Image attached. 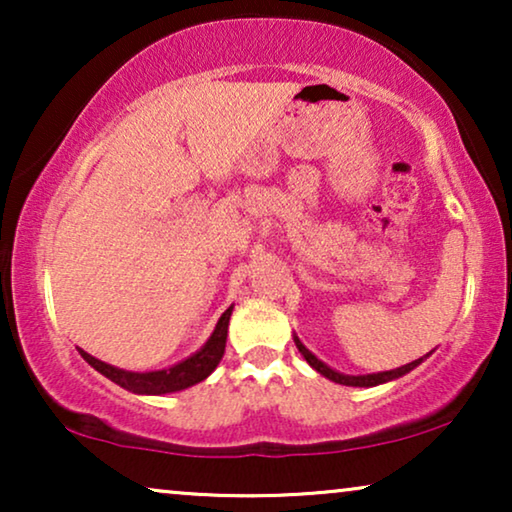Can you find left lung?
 <instances>
[{
  "mask_svg": "<svg viewBox=\"0 0 512 512\" xmlns=\"http://www.w3.org/2000/svg\"><path fill=\"white\" fill-rule=\"evenodd\" d=\"M293 342H296L298 352L305 356V361L310 363V366L317 370V373H321L326 377V380H331L335 384H345V387H377V384H384V382H391V380H398V377H403L405 373H410V370H415L419 363H422L426 356H422V359L412 361V363H405V366L401 368H394V370H382V373H370V375H345V373H338V370H333L331 366H326L324 361L317 359L310 349H307L303 342H300L298 335H293Z\"/></svg>",
  "mask_w": 512,
  "mask_h": 512,
  "instance_id": "8db88e82",
  "label": "left lung"
}]
</instances>
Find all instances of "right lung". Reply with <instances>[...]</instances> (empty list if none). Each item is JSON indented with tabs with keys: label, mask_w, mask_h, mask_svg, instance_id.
<instances>
[{
	"label": "right lung",
	"mask_w": 512,
	"mask_h": 512,
	"mask_svg": "<svg viewBox=\"0 0 512 512\" xmlns=\"http://www.w3.org/2000/svg\"><path fill=\"white\" fill-rule=\"evenodd\" d=\"M230 314H233V305H230L228 310L221 314L219 321H216L212 335H209L207 342L198 349V352L191 354L184 361L174 363V366H170V368H163V370H146V373H135V370H123V368L109 366V363L95 359V356L83 352V349H79V354L97 370V373L109 377L111 382H116L118 387L132 391V394H142V396L174 394V391L188 389V387H193V384L207 380V377L214 373V368L219 366L221 356H223V352H226Z\"/></svg>",
	"instance_id": "1"
}]
</instances>
